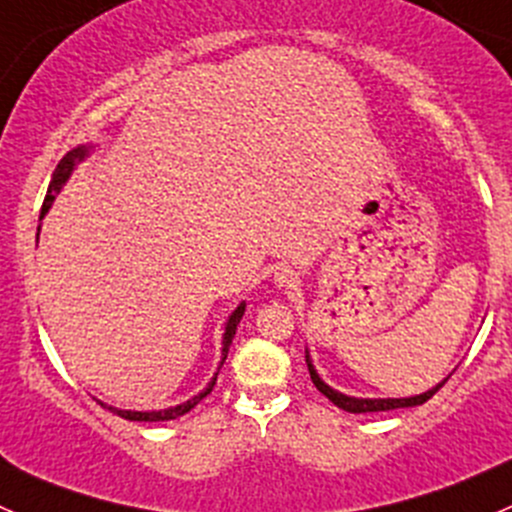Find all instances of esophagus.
<instances>
[{"label":"esophagus","instance_id":"1","mask_svg":"<svg viewBox=\"0 0 512 512\" xmlns=\"http://www.w3.org/2000/svg\"><path fill=\"white\" fill-rule=\"evenodd\" d=\"M275 282L280 287H294L297 285V272L289 270V267H280V270L275 272Z\"/></svg>","mask_w":512,"mask_h":512}]
</instances>
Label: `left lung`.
<instances>
[{
  "label": "left lung",
  "instance_id": "1",
  "mask_svg": "<svg viewBox=\"0 0 512 512\" xmlns=\"http://www.w3.org/2000/svg\"><path fill=\"white\" fill-rule=\"evenodd\" d=\"M307 369H309V376H312L314 386H317V389L322 391V394L327 396V399L332 401L334 406H339V409L349 411V414H369V411H391V409H406V406L426 404V401L431 399V396L436 394V391L441 389V386L448 381V379H443L441 384L436 386V389L426 391V394H421V396H411V399H352V396L339 394V391H334L332 386L324 384V381L317 376V371H314V366H312V361H309V356H307Z\"/></svg>",
  "mask_w": 512,
  "mask_h": 512
}]
</instances>
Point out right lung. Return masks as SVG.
Instances as JSON below:
<instances>
[{"label":"right lung","instance_id":"1","mask_svg":"<svg viewBox=\"0 0 512 512\" xmlns=\"http://www.w3.org/2000/svg\"><path fill=\"white\" fill-rule=\"evenodd\" d=\"M84 156H86V148H76V151L66 153V156L61 158V163L56 165L54 180H51V185H49V195H46V198H44V205H41V215H39V218H44L46 210H49V208H51V203H54V195H51V190H59V188H61V183H64V180L69 178V173H71V168H74L76 160H81ZM242 314H245V304H240V307H237L235 312L230 314V319H227L225 337H223V352H225V356H227V349H230V344H232V337H235V329H237V324H240ZM215 381H218V376H215V379L210 381V386H208V389L203 391V394H198V396H195V399H190L188 404L175 406V409L151 411V414H143V411H121V409H111V406H108V409H111L113 414H118L121 418H128V421H170V418H178V416L188 414L190 409H195V406H198L200 401H203L205 396L210 394V391H213ZM101 406H103V404H101Z\"/></svg>","mask_w":512,"mask_h":512}]
</instances>
